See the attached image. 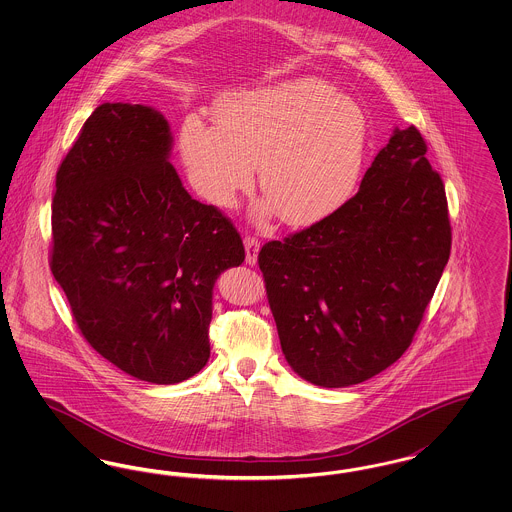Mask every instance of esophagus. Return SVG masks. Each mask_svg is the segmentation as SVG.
Instances as JSON below:
<instances>
[{
  "instance_id": "obj_1",
  "label": "esophagus",
  "mask_w": 512,
  "mask_h": 512,
  "mask_svg": "<svg viewBox=\"0 0 512 512\" xmlns=\"http://www.w3.org/2000/svg\"><path fill=\"white\" fill-rule=\"evenodd\" d=\"M244 245L245 263L253 267V265L257 263V257H259V247H261V242H259L257 238H253V236H245Z\"/></svg>"
}]
</instances>
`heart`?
<instances>
[{"label":"heart","instance_id":"1","mask_svg":"<svg viewBox=\"0 0 512 512\" xmlns=\"http://www.w3.org/2000/svg\"><path fill=\"white\" fill-rule=\"evenodd\" d=\"M217 126L188 119L178 149L199 197L232 209L253 184L278 219L311 226L334 215L355 192L363 171V109L330 84L295 78L220 99Z\"/></svg>","mask_w":512,"mask_h":512}]
</instances>
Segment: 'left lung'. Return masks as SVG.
<instances>
[{
	"mask_svg": "<svg viewBox=\"0 0 512 512\" xmlns=\"http://www.w3.org/2000/svg\"><path fill=\"white\" fill-rule=\"evenodd\" d=\"M426 142L395 128L334 215L259 251L288 365L322 388L361 384L411 345L451 253Z\"/></svg>",
	"mask_w": 512,
	"mask_h": 512,
	"instance_id": "obj_1",
	"label": "left lung"
}]
</instances>
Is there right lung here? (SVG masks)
Returning a JSON list of instances; mask_svg holds the SVG:
<instances>
[{"mask_svg": "<svg viewBox=\"0 0 512 512\" xmlns=\"http://www.w3.org/2000/svg\"><path fill=\"white\" fill-rule=\"evenodd\" d=\"M167 119L103 103L55 176L51 272L86 341L122 372L178 384L207 365L213 288L245 251L169 163Z\"/></svg>", "mask_w": 512, "mask_h": 512, "instance_id": "1", "label": "right lung"}]
</instances>
